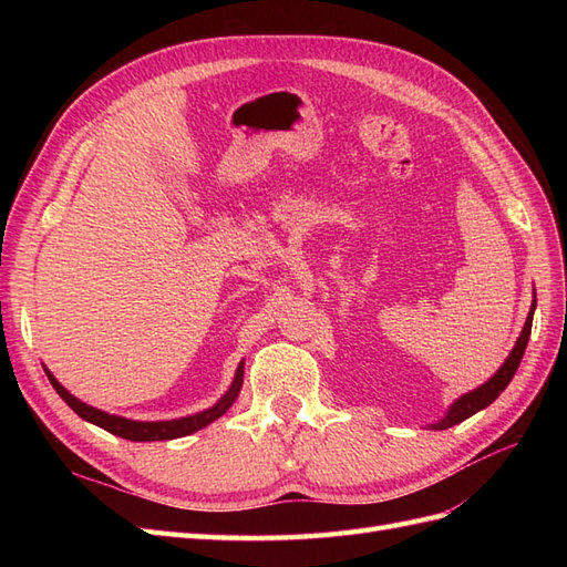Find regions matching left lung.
Returning a JSON list of instances; mask_svg holds the SVG:
<instances>
[{
    "mask_svg": "<svg viewBox=\"0 0 567 567\" xmlns=\"http://www.w3.org/2000/svg\"><path fill=\"white\" fill-rule=\"evenodd\" d=\"M535 307H537V296H535V300H532V310H529V315H527V321H525V326H523L520 338L516 340V348L511 350V354L506 357V362L502 364V369L496 371L487 383H483L477 390L466 392V394H463V398H458V400L450 406L447 416H444V419L437 421V423H433L435 431H444V427H452V425H456V423H461V421H466L468 416L475 414V411L489 406V404L506 390V385L511 383L513 375H516V371H518V367H520V359H523V354H525L527 340H529V331H532V317H535Z\"/></svg>",
    "mask_w": 567,
    "mask_h": 567,
    "instance_id": "1",
    "label": "left lung"
}]
</instances>
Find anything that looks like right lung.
Returning a JSON list of instances; mask_svg holds the SVG:
<instances>
[{
    "mask_svg": "<svg viewBox=\"0 0 567 567\" xmlns=\"http://www.w3.org/2000/svg\"><path fill=\"white\" fill-rule=\"evenodd\" d=\"M49 375V383L54 385V390L61 394V400L71 406L75 414L84 421H90L99 427H104V431L117 435V437H125V440H132V442H151V440H175V437H184V435H192L196 431H200V427H205L208 423H213L215 419H219L225 411L234 404V400L238 398V390H241V383H244V362L238 364V371H236V379L229 388V392L221 398L215 406L200 411V414L196 416H186V419H177V421H130V419H120V416H111L106 414V411H99L90 404H84L80 400H75L71 392H68L54 375Z\"/></svg>",
    "mask_w": 567,
    "mask_h": 567,
    "instance_id": "1",
    "label": "right lung"
}]
</instances>
